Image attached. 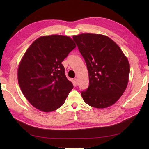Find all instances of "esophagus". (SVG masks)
Returning <instances> with one entry per match:
<instances>
[{
  "mask_svg": "<svg viewBox=\"0 0 149 149\" xmlns=\"http://www.w3.org/2000/svg\"><path fill=\"white\" fill-rule=\"evenodd\" d=\"M74 84H75V86H77V85L78 84V82H77V78H75L74 79Z\"/></svg>",
  "mask_w": 149,
  "mask_h": 149,
  "instance_id": "1",
  "label": "esophagus"
}]
</instances>
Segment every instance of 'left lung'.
I'll return each mask as SVG.
<instances>
[{"mask_svg":"<svg viewBox=\"0 0 149 149\" xmlns=\"http://www.w3.org/2000/svg\"><path fill=\"white\" fill-rule=\"evenodd\" d=\"M89 73V86L81 92L84 102L97 108L112 106L129 81V64L119 46L109 37L85 33L73 36Z\"/></svg>","mask_w":149,"mask_h":149,"instance_id":"8db88e82","label":"left lung"}]
</instances>
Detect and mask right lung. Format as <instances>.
Segmentation results:
<instances>
[{
  "instance_id": "1",
  "label": "right lung",
  "mask_w": 149,
  "mask_h": 149,
  "mask_svg": "<svg viewBox=\"0 0 149 149\" xmlns=\"http://www.w3.org/2000/svg\"><path fill=\"white\" fill-rule=\"evenodd\" d=\"M75 47L70 37L55 34L38 38L24 54L18 68V84L36 109L53 111L65 103L74 86L61 63Z\"/></svg>"
}]
</instances>
